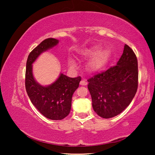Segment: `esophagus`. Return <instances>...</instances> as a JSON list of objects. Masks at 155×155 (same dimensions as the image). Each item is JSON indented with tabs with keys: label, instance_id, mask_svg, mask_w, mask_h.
I'll list each match as a JSON object with an SVG mask.
<instances>
[{
	"label": "esophagus",
	"instance_id": "34e87169",
	"mask_svg": "<svg viewBox=\"0 0 155 155\" xmlns=\"http://www.w3.org/2000/svg\"><path fill=\"white\" fill-rule=\"evenodd\" d=\"M80 85H87V81H85V80H81V82H80Z\"/></svg>",
	"mask_w": 155,
	"mask_h": 155
}]
</instances>
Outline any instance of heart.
<instances>
[{"label": "heart", "mask_w": 155, "mask_h": 155, "mask_svg": "<svg viewBox=\"0 0 155 155\" xmlns=\"http://www.w3.org/2000/svg\"><path fill=\"white\" fill-rule=\"evenodd\" d=\"M83 54L87 58L91 59L90 63V68L92 71H101L109 62L111 52L108 49L101 50L100 46H94L86 49ZM69 64L72 68L75 67V63L72 60H70Z\"/></svg>", "instance_id": "heart-1"}]
</instances>
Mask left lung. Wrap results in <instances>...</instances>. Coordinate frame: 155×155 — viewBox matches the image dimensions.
Wrapping results in <instances>:
<instances>
[{"label":"left lung","mask_w":155,"mask_h":155,"mask_svg":"<svg viewBox=\"0 0 155 155\" xmlns=\"http://www.w3.org/2000/svg\"><path fill=\"white\" fill-rule=\"evenodd\" d=\"M92 107L103 118H111L129 105L138 87V64L135 52L125 44L117 65L88 78Z\"/></svg>","instance_id":"obj_1"}]
</instances>
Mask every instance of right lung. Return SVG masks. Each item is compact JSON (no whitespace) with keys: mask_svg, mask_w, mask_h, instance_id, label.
I'll use <instances>...</instances> for the list:
<instances>
[{"mask_svg":"<svg viewBox=\"0 0 155 155\" xmlns=\"http://www.w3.org/2000/svg\"><path fill=\"white\" fill-rule=\"evenodd\" d=\"M58 42L56 39L48 38L36 46L28 54L25 72V87L31 103L44 117L52 120H62L70 114L72 95L81 80V77L70 78L61 74L54 83L44 87L34 79L32 64L41 52Z\"/></svg>","mask_w":155,"mask_h":155,"instance_id":"obj_1","label":"right lung"}]
</instances>
